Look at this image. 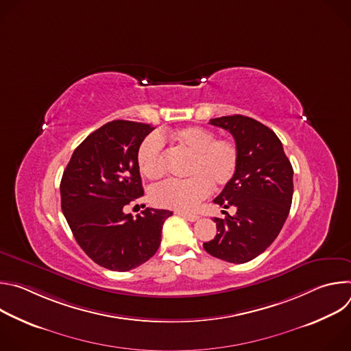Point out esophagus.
Segmentation results:
<instances>
[{
    "instance_id": "1",
    "label": "esophagus",
    "mask_w": 351,
    "mask_h": 351,
    "mask_svg": "<svg viewBox=\"0 0 351 351\" xmlns=\"http://www.w3.org/2000/svg\"><path fill=\"white\" fill-rule=\"evenodd\" d=\"M178 214L182 215L184 219H187V221H190V222H195V221L199 219V217L195 215V214H189V213H178Z\"/></svg>"
}]
</instances>
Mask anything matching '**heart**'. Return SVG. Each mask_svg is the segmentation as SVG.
<instances>
[{
	"label": "heart",
	"mask_w": 351,
	"mask_h": 351,
	"mask_svg": "<svg viewBox=\"0 0 351 351\" xmlns=\"http://www.w3.org/2000/svg\"><path fill=\"white\" fill-rule=\"evenodd\" d=\"M172 140L184 154L190 156L184 180H167L149 191L152 202L161 208L190 211L204 199L214 187L228 184L236 173L239 148L226 137H215V133L189 126L173 133L147 136L137 149V165L147 179H160L164 175L162 152L164 140Z\"/></svg>",
	"instance_id": "b5f03b06"
}]
</instances>
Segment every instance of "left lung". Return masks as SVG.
<instances>
[{"mask_svg": "<svg viewBox=\"0 0 351 351\" xmlns=\"http://www.w3.org/2000/svg\"><path fill=\"white\" fill-rule=\"evenodd\" d=\"M228 130L239 148L234 176L214 199L236 215L214 218L217 236L204 243L208 254L244 264L254 260L278 237L291 206L293 168L278 136L261 122L230 115L210 121Z\"/></svg>", "mask_w": 351, "mask_h": 351, "instance_id": "1", "label": "left lung"}]
</instances>
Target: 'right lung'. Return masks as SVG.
I'll return each mask as SVG.
<instances>
[{
  "label": "right lung",
  "instance_id": "add662e5",
  "mask_svg": "<svg viewBox=\"0 0 351 351\" xmlns=\"http://www.w3.org/2000/svg\"><path fill=\"white\" fill-rule=\"evenodd\" d=\"M152 125L112 121L88 134L73 152L61 180V207L83 252L111 271H130L161 244L168 210L123 208L144 194L137 149Z\"/></svg>",
  "mask_w": 351,
  "mask_h": 351
}]
</instances>
